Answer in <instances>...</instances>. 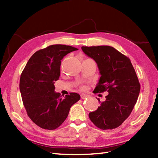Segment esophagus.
I'll use <instances>...</instances> for the list:
<instances>
[{"mask_svg":"<svg viewBox=\"0 0 158 158\" xmlns=\"http://www.w3.org/2000/svg\"><path fill=\"white\" fill-rule=\"evenodd\" d=\"M88 96L87 95V94H81V98H82V99H84V98H87V97H88Z\"/></svg>","mask_w":158,"mask_h":158,"instance_id":"34e87169","label":"esophagus"}]
</instances>
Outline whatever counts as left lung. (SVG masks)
Returning <instances> with one entry per match:
<instances>
[{
    "label": "left lung",
    "instance_id": "obj_1",
    "mask_svg": "<svg viewBox=\"0 0 158 158\" xmlns=\"http://www.w3.org/2000/svg\"><path fill=\"white\" fill-rule=\"evenodd\" d=\"M83 52L98 65L100 77L94 93L107 92L106 100L89 117L102 130L122 125L132 111L140 93V85L135 70L127 56L113 47H81Z\"/></svg>",
    "mask_w": 158,
    "mask_h": 158
}]
</instances>
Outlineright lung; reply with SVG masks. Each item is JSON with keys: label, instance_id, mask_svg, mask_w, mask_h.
I'll return each mask as SVG.
<instances>
[{"label": "right lung", "instance_id": "right-lung-1", "mask_svg": "<svg viewBox=\"0 0 158 158\" xmlns=\"http://www.w3.org/2000/svg\"><path fill=\"white\" fill-rule=\"evenodd\" d=\"M78 49L65 45H53L36 52L21 74L19 89L27 115L36 125L55 130L64 122L70 107L80 95L70 93L62 97L55 92V81L60 75L61 60Z\"/></svg>", "mask_w": 158, "mask_h": 158}]
</instances>
